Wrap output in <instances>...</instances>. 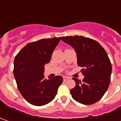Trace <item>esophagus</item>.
Masks as SVG:
<instances>
[{
  "label": "esophagus",
  "instance_id": "esophagus-1",
  "mask_svg": "<svg viewBox=\"0 0 121 121\" xmlns=\"http://www.w3.org/2000/svg\"><path fill=\"white\" fill-rule=\"evenodd\" d=\"M69 79V77H66V76H65V77H63V80L65 81H67L68 79Z\"/></svg>",
  "mask_w": 121,
  "mask_h": 121
}]
</instances>
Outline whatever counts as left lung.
<instances>
[{"instance_id": "8db88e82", "label": "left lung", "mask_w": 121, "mask_h": 121, "mask_svg": "<svg viewBox=\"0 0 121 121\" xmlns=\"http://www.w3.org/2000/svg\"><path fill=\"white\" fill-rule=\"evenodd\" d=\"M63 42L73 46L77 64L84 79L73 77L76 85L71 90L72 98L83 104H93L102 98L108 88L112 65L103 47L95 40L82 35L64 36Z\"/></svg>"}]
</instances>
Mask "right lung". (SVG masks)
I'll return each instance as SVG.
<instances>
[{
    "label": "right lung",
    "mask_w": 121,
    "mask_h": 121,
    "mask_svg": "<svg viewBox=\"0 0 121 121\" xmlns=\"http://www.w3.org/2000/svg\"><path fill=\"white\" fill-rule=\"evenodd\" d=\"M61 37L41 39L25 46L14 60L13 74L18 90L25 100L34 106H44L55 98L63 83L61 76L44 79V65L48 63Z\"/></svg>",
    "instance_id": "obj_1"
}]
</instances>
